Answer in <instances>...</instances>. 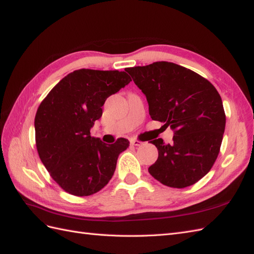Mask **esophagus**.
Segmentation results:
<instances>
[{"label": "esophagus", "mask_w": 254, "mask_h": 254, "mask_svg": "<svg viewBox=\"0 0 254 254\" xmlns=\"http://www.w3.org/2000/svg\"><path fill=\"white\" fill-rule=\"evenodd\" d=\"M130 143L133 146H141V145H143V143L141 141H137V139H131Z\"/></svg>", "instance_id": "obj_1"}]
</instances>
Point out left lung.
<instances>
[{
	"label": "left lung",
	"mask_w": 254,
	"mask_h": 254,
	"mask_svg": "<svg viewBox=\"0 0 254 254\" xmlns=\"http://www.w3.org/2000/svg\"><path fill=\"white\" fill-rule=\"evenodd\" d=\"M126 72L146 96L150 118L175 133L171 144L150 141L158 158L149 174L170 188L194 185L212 168L222 145L226 116L218 91L201 75L171 62Z\"/></svg>",
	"instance_id": "left-lung-1"
}]
</instances>
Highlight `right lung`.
Returning a JSON list of instances; mask_svg holds the SVG:
<instances>
[{
    "label": "right lung",
    "mask_w": 254,
    "mask_h": 254,
    "mask_svg": "<svg viewBox=\"0 0 254 254\" xmlns=\"http://www.w3.org/2000/svg\"><path fill=\"white\" fill-rule=\"evenodd\" d=\"M126 72L80 68L51 89L35 117L36 146L52 179L64 191L88 196L100 191L115 174L119 155L130 142L105 144L90 136L108 97L131 82Z\"/></svg>",
    "instance_id": "obj_1"
}]
</instances>
